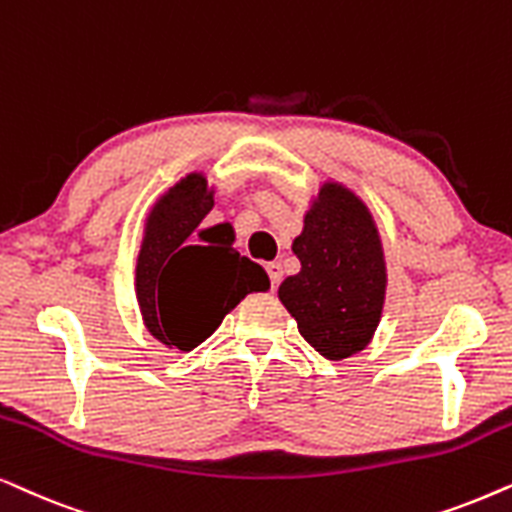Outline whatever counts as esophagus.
Returning <instances> with one entry per match:
<instances>
[{
	"label": "esophagus",
	"mask_w": 512,
	"mask_h": 512,
	"mask_svg": "<svg viewBox=\"0 0 512 512\" xmlns=\"http://www.w3.org/2000/svg\"><path fill=\"white\" fill-rule=\"evenodd\" d=\"M267 271H269V278H271V285H276L283 281V264L281 262H269L267 264Z\"/></svg>",
	"instance_id": "34e87169"
}]
</instances>
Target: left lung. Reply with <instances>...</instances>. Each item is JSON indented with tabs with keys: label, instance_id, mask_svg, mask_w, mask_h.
Instances as JSON below:
<instances>
[{
	"label": "left lung",
	"instance_id": "obj_1",
	"mask_svg": "<svg viewBox=\"0 0 512 512\" xmlns=\"http://www.w3.org/2000/svg\"><path fill=\"white\" fill-rule=\"evenodd\" d=\"M292 252L302 262L278 299L327 360L356 356L372 342L386 297V260L370 208L339 182H323Z\"/></svg>",
	"mask_w": 512,
	"mask_h": 512
}]
</instances>
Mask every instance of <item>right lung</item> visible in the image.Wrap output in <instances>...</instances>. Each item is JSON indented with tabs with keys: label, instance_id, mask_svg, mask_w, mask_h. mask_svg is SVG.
<instances>
[{
	"label": "right lung",
	"instance_id": "add662e5",
	"mask_svg": "<svg viewBox=\"0 0 512 512\" xmlns=\"http://www.w3.org/2000/svg\"><path fill=\"white\" fill-rule=\"evenodd\" d=\"M213 196L206 175L189 173L147 215L135 295L147 332L168 349H196L245 295L271 288L260 264L210 236V229L199 231L208 245L192 241L213 208Z\"/></svg>",
	"mask_w": 512,
	"mask_h": 512
}]
</instances>
